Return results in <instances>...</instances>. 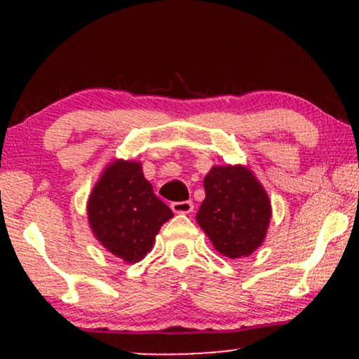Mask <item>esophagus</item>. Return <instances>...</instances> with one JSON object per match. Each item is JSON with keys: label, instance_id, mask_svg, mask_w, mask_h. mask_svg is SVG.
Instances as JSON below:
<instances>
[{"label": "esophagus", "instance_id": "esophagus-1", "mask_svg": "<svg viewBox=\"0 0 359 359\" xmlns=\"http://www.w3.org/2000/svg\"><path fill=\"white\" fill-rule=\"evenodd\" d=\"M170 208L177 214H189L194 211V203L192 201H179V203H172Z\"/></svg>", "mask_w": 359, "mask_h": 359}]
</instances>
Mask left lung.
Instances as JSON below:
<instances>
[{
    "label": "left lung",
    "mask_w": 359,
    "mask_h": 359,
    "mask_svg": "<svg viewBox=\"0 0 359 359\" xmlns=\"http://www.w3.org/2000/svg\"><path fill=\"white\" fill-rule=\"evenodd\" d=\"M196 219L214 248L228 258L248 257L262 245L271 217L270 201L245 167H212Z\"/></svg>",
    "instance_id": "8db88e82"
}]
</instances>
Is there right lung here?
<instances>
[{
	"label": "right lung",
	"instance_id": "add662e5",
	"mask_svg": "<svg viewBox=\"0 0 359 359\" xmlns=\"http://www.w3.org/2000/svg\"><path fill=\"white\" fill-rule=\"evenodd\" d=\"M89 224L101 245L128 263L150 251L163 222L174 216L155 196L138 162L118 160L106 168L88 203Z\"/></svg>",
	"mask_w": 359,
	"mask_h": 359
}]
</instances>
